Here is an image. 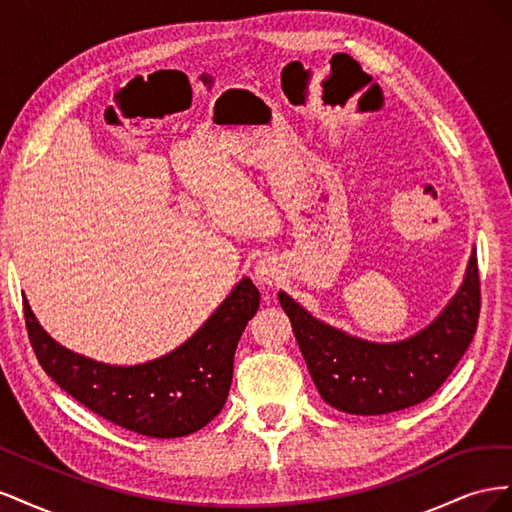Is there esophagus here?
<instances>
[{
  "label": "esophagus",
  "instance_id": "obj_1",
  "mask_svg": "<svg viewBox=\"0 0 512 512\" xmlns=\"http://www.w3.org/2000/svg\"><path fill=\"white\" fill-rule=\"evenodd\" d=\"M254 280L260 284V286H267V288H273L282 282V269L280 265H277L275 260L271 258H262L256 262L254 267Z\"/></svg>",
  "mask_w": 512,
  "mask_h": 512
}]
</instances>
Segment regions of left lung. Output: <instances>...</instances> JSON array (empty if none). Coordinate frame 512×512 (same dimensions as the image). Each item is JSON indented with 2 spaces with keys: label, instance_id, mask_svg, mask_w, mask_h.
Wrapping results in <instances>:
<instances>
[{
  "label": "left lung",
  "instance_id": "obj_1",
  "mask_svg": "<svg viewBox=\"0 0 512 512\" xmlns=\"http://www.w3.org/2000/svg\"><path fill=\"white\" fill-rule=\"evenodd\" d=\"M292 322L320 397L346 414H389L421 404L436 393L466 354L480 314L476 250L455 297L429 327L395 344H374L329 327L277 294Z\"/></svg>",
  "mask_w": 512,
  "mask_h": 512
}]
</instances>
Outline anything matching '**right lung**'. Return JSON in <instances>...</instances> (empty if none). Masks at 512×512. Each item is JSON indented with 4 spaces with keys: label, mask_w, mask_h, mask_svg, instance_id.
<instances>
[{
    "label": "right lung",
    "mask_w": 512,
    "mask_h": 512,
    "mask_svg": "<svg viewBox=\"0 0 512 512\" xmlns=\"http://www.w3.org/2000/svg\"><path fill=\"white\" fill-rule=\"evenodd\" d=\"M258 305V288L243 277L183 346L156 361L117 367L59 346L23 301L29 342L46 374L91 412L149 438L190 436L220 414L239 337Z\"/></svg>",
    "instance_id": "obj_1"
}]
</instances>
